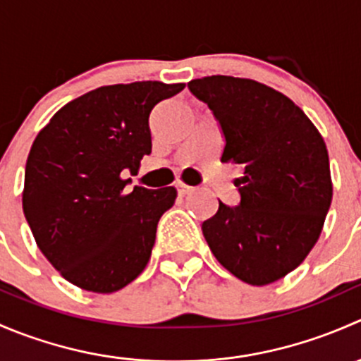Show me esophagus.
I'll list each match as a JSON object with an SVG mask.
<instances>
[{"instance_id":"1","label":"esophagus","mask_w":361,"mask_h":361,"mask_svg":"<svg viewBox=\"0 0 361 361\" xmlns=\"http://www.w3.org/2000/svg\"><path fill=\"white\" fill-rule=\"evenodd\" d=\"M176 190H178V194H180V195H187V194H190L192 190H194V187H188V185H185V183H178Z\"/></svg>"}]
</instances>
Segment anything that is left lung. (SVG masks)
Returning <instances> with one entry per match:
<instances>
[{"mask_svg": "<svg viewBox=\"0 0 361 361\" xmlns=\"http://www.w3.org/2000/svg\"><path fill=\"white\" fill-rule=\"evenodd\" d=\"M188 89L220 122L221 162L243 169L239 206L220 202L202 224L207 246L241 281H278L322 234L334 192L325 141L290 97L260 82L213 75Z\"/></svg>", "mask_w": 361, "mask_h": 361, "instance_id": "obj_1", "label": "left lung"}]
</instances>
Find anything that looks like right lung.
I'll list each match as a JSON object with an SVG mask.
<instances>
[{
  "mask_svg": "<svg viewBox=\"0 0 361 361\" xmlns=\"http://www.w3.org/2000/svg\"><path fill=\"white\" fill-rule=\"evenodd\" d=\"M185 83L104 85L69 101L43 127L25 162L23 209L35 241L59 274L78 288L111 293L150 260L157 224L176 188L134 187L150 155L148 116Z\"/></svg>",
  "mask_w": 361,
  "mask_h": 361,
  "instance_id": "1",
  "label": "right lung"
}]
</instances>
